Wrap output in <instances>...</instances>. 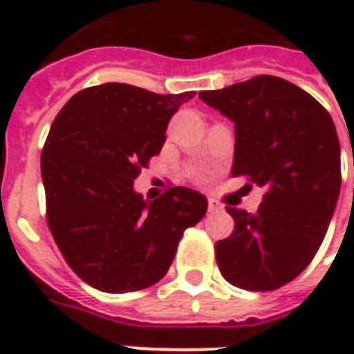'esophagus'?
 Masks as SVG:
<instances>
[{"mask_svg": "<svg viewBox=\"0 0 354 354\" xmlns=\"http://www.w3.org/2000/svg\"><path fill=\"white\" fill-rule=\"evenodd\" d=\"M223 207L214 199H208V212H212V214H218V212H222Z\"/></svg>", "mask_w": 354, "mask_h": 354, "instance_id": "esophagus-1", "label": "esophagus"}]
</instances>
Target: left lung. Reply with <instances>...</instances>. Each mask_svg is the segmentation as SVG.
I'll list each match as a JSON object with an SVG mask.
<instances>
[{
  "mask_svg": "<svg viewBox=\"0 0 354 354\" xmlns=\"http://www.w3.org/2000/svg\"><path fill=\"white\" fill-rule=\"evenodd\" d=\"M199 98L235 123L231 174L266 192L256 214L227 207L235 231L216 243L218 267L239 288H281L311 263L335 210L342 159L334 121L311 94L274 75Z\"/></svg>",
  "mask_w": 354,
  "mask_h": 354,
  "instance_id": "8db88e82",
  "label": "left lung"
}]
</instances>
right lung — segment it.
<instances>
[{"label": "right lung", "mask_w": 354, "mask_h": 354, "mask_svg": "<svg viewBox=\"0 0 354 354\" xmlns=\"http://www.w3.org/2000/svg\"><path fill=\"white\" fill-rule=\"evenodd\" d=\"M193 96L104 83L73 94L50 124L41 151L47 223L93 288L124 294L161 281L184 231L207 212V197L189 187H169L155 201L134 192L170 117Z\"/></svg>", "instance_id": "add662e5"}]
</instances>
